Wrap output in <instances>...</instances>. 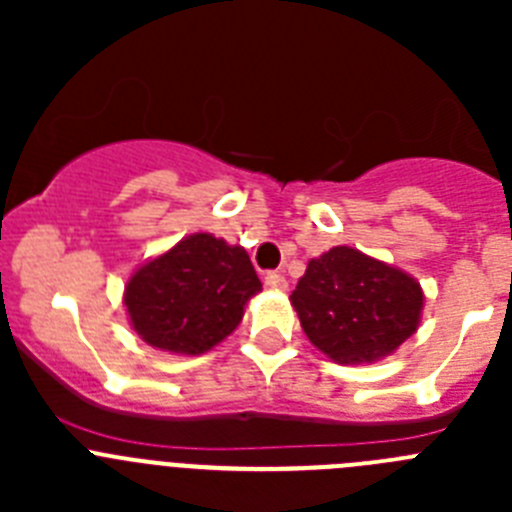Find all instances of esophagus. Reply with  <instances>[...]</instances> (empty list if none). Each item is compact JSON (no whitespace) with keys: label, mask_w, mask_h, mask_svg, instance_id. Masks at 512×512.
<instances>
[{"label":"esophagus","mask_w":512,"mask_h":512,"mask_svg":"<svg viewBox=\"0 0 512 512\" xmlns=\"http://www.w3.org/2000/svg\"><path fill=\"white\" fill-rule=\"evenodd\" d=\"M264 282H266V287L277 289V292H284V289H287V277H284V274H279V271H266Z\"/></svg>","instance_id":"1"}]
</instances>
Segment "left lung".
<instances>
[{
  "label": "left lung",
  "instance_id": "left-lung-1",
  "mask_svg": "<svg viewBox=\"0 0 512 512\" xmlns=\"http://www.w3.org/2000/svg\"><path fill=\"white\" fill-rule=\"evenodd\" d=\"M289 300L312 346L338 364L392 354L413 336L423 310L413 277L348 246L312 259Z\"/></svg>",
  "mask_w": 512,
  "mask_h": 512
}]
</instances>
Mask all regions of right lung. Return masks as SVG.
<instances>
[{
	"mask_svg": "<svg viewBox=\"0 0 512 512\" xmlns=\"http://www.w3.org/2000/svg\"><path fill=\"white\" fill-rule=\"evenodd\" d=\"M261 282L248 253L210 233L148 261L125 287L130 323L151 346L197 356L230 336Z\"/></svg>",
	"mask_w": 512,
	"mask_h": 512,
	"instance_id": "add662e5",
	"label": "right lung"
}]
</instances>
